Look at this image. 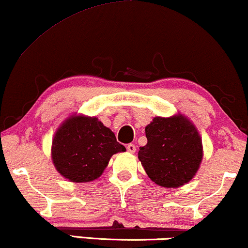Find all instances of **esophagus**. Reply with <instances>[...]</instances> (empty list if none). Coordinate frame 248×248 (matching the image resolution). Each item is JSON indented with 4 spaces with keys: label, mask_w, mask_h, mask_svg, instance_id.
Here are the masks:
<instances>
[{
    "label": "esophagus",
    "mask_w": 248,
    "mask_h": 248,
    "mask_svg": "<svg viewBox=\"0 0 248 248\" xmlns=\"http://www.w3.org/2000/svg\"><path fill=\"white\" fill-rule=\"evenodd\" d=\"M126 149H127V152H129V153H134V152H136V145H133V143H129Z\"/></svg>",
    "instance_id": "1"
}]
</instances>
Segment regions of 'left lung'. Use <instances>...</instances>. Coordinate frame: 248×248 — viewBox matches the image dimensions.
I'll use <instances>...</instances> for the list:
<instances>
[{"label":"left lung","mask_w":248,"mask_h":248,"mask_svg":"<svg viewBox=\"0 0 248 248\" xmlns=\"http://www.w3.org/2000/svg\"><path fill=\"white\" fill-rule=\"evenodd\" d=\"M147 145L138 157L155 184L173 188L193 178L202 161V141L197 127L185 116L155 117L146 126Z\"/></svg>","instance_id":"8db88e82"}]
</instances>
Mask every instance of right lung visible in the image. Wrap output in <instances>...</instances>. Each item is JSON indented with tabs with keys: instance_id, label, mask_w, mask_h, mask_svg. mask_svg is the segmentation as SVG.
Masks as SVG:
<instances>
[{
	"instance_id": "right-lung-1",
	"label": "right lung",
	"mask_w": 248,
	"mask_h": 248,
	"mask_svg": "<svg viewBox=\"0 0 248 248\" xmlns=\"http://www.w3.org/2000/svg\"><path fill=\"white\" fill-rule=\"evenodd\" d=\"M125 151L114 132L96 117L73 115L55 133L51 158L64 178L88 183L102 175L112 155Z\"/></svg>"
}]
</instances>
